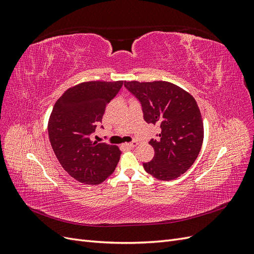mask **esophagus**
<instances>
[{"label": "esophagus", "mask_w": 254, "mask_h": 254, "mask_svg": "<svg viewBox=\"0 0 254 254\" xmlns=\"http://www.w3.org/2000/svg\"><path fill=\"white\" fill-rule=\"evenodd\" d=\"M136 145H137V142H136V141H133V142H131V143H128V144H126L127 147H130V148H133V147H135Z\"/></svg>", "instance_id": "obj_1"}]
</instances>
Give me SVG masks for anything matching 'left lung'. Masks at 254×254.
Wrapping results in <instances>:
<instances>
[{
	"instance_id": "left-lung-1",
	"label": "left lung",
	"mask_w": 254,
	"mask_h": 254,
	"mask_svg": "<svg viewBox=\"0 0 254 254\" xmlns=\"http://www.w3.org/2000/svg\"><path fill=\"white\" fill-rule=\"evenodd\" d=\"M125 88L142 106L146 123L160 126L155 149L144 170L159 180H173L196 161L203 141V123L195 98L167 81H125Z\"/></svg>"
}]
</instances>
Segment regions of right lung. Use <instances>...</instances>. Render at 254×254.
<instances>
[{"instance_id": "obj_1", "label": "right lung", "mask_w": 254, "mask_h": 254, "mask_svg": "<svg viewBox=\"0 0 254 254\" xmlns=\"http://www.w3.org/2000/svg\"><path fill=\"white\" fill-rule=\"evenodd\" d=\"M122 86V80L79 83L59 97L51 113L52 148L64 170L83 184L104 182L120 161L118 146L92 141L91 134Z\"/></svg>"}]
</instances>
